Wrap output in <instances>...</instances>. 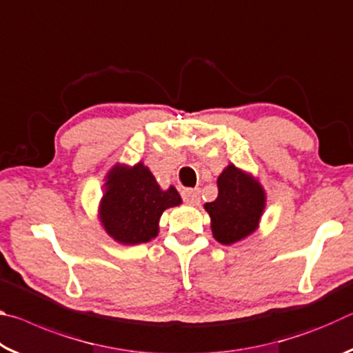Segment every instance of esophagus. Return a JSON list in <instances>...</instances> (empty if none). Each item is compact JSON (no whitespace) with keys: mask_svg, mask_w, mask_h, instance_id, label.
Returning <instances> with one entry per match:
<instances>
[{"mask_svg":"<svg viewBox=\"0 0 353 353\" xmlns=\"http://www.w3.org/2000/svg\"><path fill=\"white\" fill-rule=\"evenodd\" d=\"M199 190L198 188H185L182 190V199L190 205L199 204Z\"/></svg>","mask_w":353,"mask_h":353,"instance_id":"1","label":"esophagus"}]
</instances>
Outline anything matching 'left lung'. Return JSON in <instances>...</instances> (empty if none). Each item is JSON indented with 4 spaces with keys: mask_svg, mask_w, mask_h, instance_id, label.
I'll return each mask as SVG.
<instances>
[{
    "mask_svg": "<svg viewBox=\"0 0 353 353\" xmlns=\"http://www.w3.org/2000/svg\"><path fill=\"white\" fill-rule=\"evenodd\" d=\"M265 208V193L243 171L229 165L218 177V198L205 204L212 218L213 236L223 244H234L256 229Z\"/></svg>",
    "mask_w": 353,
    "mask_h": 353,
    "instance_id": "1",
    "label": "left lung"
}]
</instances>
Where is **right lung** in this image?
Segmentation results:
<instances>
[{"mask_svg":"<svg viewBox=\"0 0 353 353\" xmlns=\"http://www.w3.org/2000/svg\"><path fill=\"white\" fill-rule=\"evenodd\" d=\"M101 202V219L107 234L124 244H140L159 234L163 210L181 204L174 187L160 190L143 163L134 168H115L109 174Z\"/></svg>","mask_w":353,"mask_h":353,"instance_id":"1","label":"right lung"}]
</instances>
